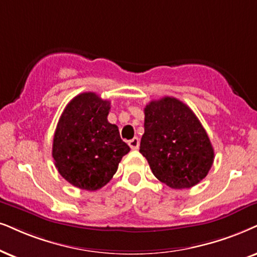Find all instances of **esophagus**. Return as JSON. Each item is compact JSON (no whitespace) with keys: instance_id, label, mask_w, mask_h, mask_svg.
Returning <instances> with one entry per match:
<instances>
[{"instance_id":"esophagus-1","label":"esophagus","mask_w":257,"mask_h":257,"mask_svg":"<svg viewBox=\"0 0 257 257\" xmlns=\"http://www.w3.org/2000/svg\"><path fill=\"white\" fill-rule=\"evenodd\" d=\"M128 145H129V147H131L132 149H138L139 146H140V140L138 138L132 139L131 141L128 142Z\"/></svg>"}]
</instances>
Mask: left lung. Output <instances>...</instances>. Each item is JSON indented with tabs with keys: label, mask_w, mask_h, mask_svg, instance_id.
<instances>
[{
	"label": "left lung",
	"mask_w": 257,
	"mask_h": 257,
	"mask_svg": "<svg viewBox=\"0 0 257 257\" xmlns=\"http://www.w3.org/2000/svg\"><path fill=\"white\" fill-rule=\"evenodd\" d=\"M140 153L147 159L153 174L175 190L190 188L203 180L215 159L199 119L174 97L146 105Z\"/></svg>",
	"instance_id": "8db88e82"
}]
</instances>
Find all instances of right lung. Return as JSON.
I'll use <instances>...</instances> for the list:
<instances>
[{
    "label": "right lung",
    "mask_w": 257,
    "mask_h": 257,
    "mask_svg": "<svg viewBox=\"0 0 257 257\" xmlns=\"http://www.w3.org/2000/svg\"><path fill=\"white\" fill-rule=\"evenodd\" d=\"M109 100L95 92L74 97L61 113L54 133L52 157L65 180L96 191L111 180L119 161L131 151L118 126L108 122Z\"/></svg>",
    "instance_id": "add662e5"
}]
</instances>
